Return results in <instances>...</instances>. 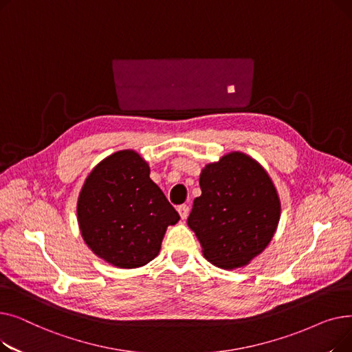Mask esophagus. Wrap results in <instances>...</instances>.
Here are the masks:
<instances>
[{
  "label": "esophagus",
  "instance_id": "obj_1",
  "mask_svg": "<svg viewBox=\"0 0 352 352\" xmlns=\"http://www.w3.org/2000/svg\"><path fill=\"white\" fill-rule=\"evenodd\" d=\"M178 214H179L181 219H186V218L188 217V214H190V207L186 206V204L179 206V207H178Z\"/></svg>",
  "mask_w": 352,
  "mask_h": 352
}]
</instances>
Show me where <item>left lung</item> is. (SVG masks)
<instances>
[{
	"mask_svg": "<svg viewBox=\"0 0 352 352\" xmlns=\"http://www.w3.org/2000/svg\"><path fill=\"white\" fill-rule=\"evenodd\" d=\"M199 187L187 224L202 255L223 270L248 265L280 223L281 201L271 177L252 157L231 151L202 168Z\"/></svg>",
	"mask_w": 352,
	"mask_h": 352,
	"instance_id": "obj_1",
	"label": "left lung"
}]
</instances>
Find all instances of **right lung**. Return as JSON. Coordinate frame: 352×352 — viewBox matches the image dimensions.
Segmentation results:
<instances>
[{"label": "right lung", "instance_id": "1", "mask_svg": "<svg viewBox=\"0 0 352 352\" xmlns=\"http://www.w3.org/2000/svg\"><path fill=\"white\" fill-rule=\"evenodd\" d=\"M77 219L92 252L109 265L131 270L154 260L179 215L150 178L148 162L134 150H121L85 178Z\"/></svg>", "mask_w": 352, "mask_h": 352}]
</instances>
